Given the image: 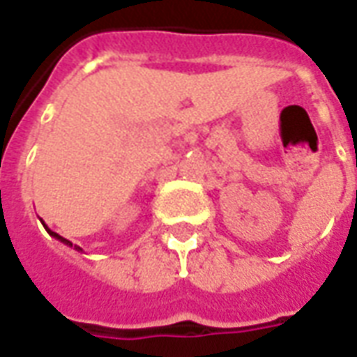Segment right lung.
<instances>
[{
    "instance_id": "obj_1",
    "label": "right lung",
    "mask_w": 357,
    "mask_h": 357,
    "mask_svg": "<svg viewBox=\"0 0 357 357\" xmlns=\"http://www.w3.org/2000/svg\"><path fill=\"white\" fill-rule=\"evenodd\" d=\"M41 223H43V221H41ZM43 227H45V231L49 232V234H51L52 238H56L58 242H62V244L70 245V248H71V245H73V244H71V242H70V240H68V238H64V236H60V234H58V232L51 231V229H49V227L45 225V223H43ZM73 250H77V252H83V250H81V248H79V245H73Z\"/></svg>"
}]
</instances>
